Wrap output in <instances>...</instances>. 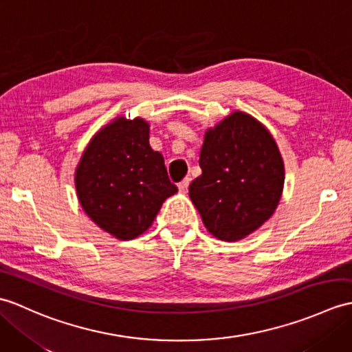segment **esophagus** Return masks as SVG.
Masks as SVG:
<instances>
[{"label":"esophagus","mask_w":352,"mask_h":352,"mask_svg":"<svg viewBox=\"0 0 352 352\" xmlns=\"http://www.w3.org/2000/svg\"><path fill=\"white\" fill-rule=\"evenodd\" d=\"M189 183H190V178H189V177H186L183 182H180V183H178V189H180V192H183V193H186V192H188V188H189Z\"/></svg>","instance_id":"obj_1"}]
</instances>
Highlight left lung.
Masks as SVG:
<instances>
[{
	"label": "left lung",
	"instance_id": "obj_1",
	"mask_svg": "<svg viewBox=\"0 0 352 352\" xmlns=\"http://www.w3.org/2000/svg\"><path fill=\"white\" fill-rule=\"evenodd\" d=\"M203 174L189 186L208 233L234 242L274 214L284 186V163L272 134L256 118L233 111L208 129L199 154Z\"/></svg>",
	"mask_w": 352,
	"mask_h": 352
}]
</instances>
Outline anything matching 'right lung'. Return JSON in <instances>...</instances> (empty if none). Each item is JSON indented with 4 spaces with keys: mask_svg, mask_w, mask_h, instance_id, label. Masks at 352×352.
<instances>
[{
    "mask_svg": "<svg viewBox=\"0 0 352 352\" xmlns=\"http://www.w3.org/2000/svg\"><path fill=\"white\" fill-rule=\"evenodd\" d=\"M76 189L89 218L121 241L145 233L163 201L178 190L163 155L149 146V124L124 116L89 142L76 169Z\"/></svg>",
    "mask_w": 352,
    "mask_h": 352,
    "instance_id": "right-lung-1",
    "label": "right lung"
}]
</instances>
